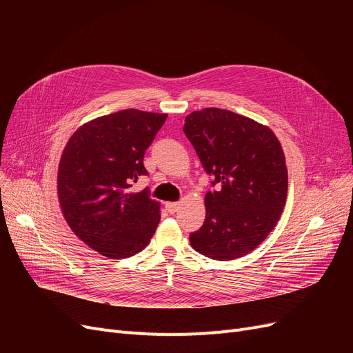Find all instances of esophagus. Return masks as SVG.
<instances>
[{"instance_id": "obj_1", "label": "esophagus", "mask_w": 353, "mask_h": 353, "mask_svg": "<svg viewBox=\"0 0 353 353\" xmlns=\"http://www.w3.org/2000/svg\"><path fill=\"white\" fill-rule=\"evenodd\" d=\"M165 209H167V212H169L170 214H174L180 209V203H176V201L165 203Z\"/></svg>"}]
</instances>
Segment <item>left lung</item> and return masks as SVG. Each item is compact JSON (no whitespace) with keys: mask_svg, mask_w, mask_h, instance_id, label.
<instances>
[{"mask_svg":"<svg viewBox=\"0 0 353 353\" xmlns=\"http://www.w3.org/2000/svg\"><path fill=\"white\" fill-rule=\"evenodd\" d=\"M184 134L212 176L206 219L192 248L232 261L261 245L281 219L288 196L282 145L272 130L229 110L205 108L184 120Z\"/></svg>","mask_w":353,"mask_h":353,"instance_id":"obj_1","label":"left lung"}]
</instances>
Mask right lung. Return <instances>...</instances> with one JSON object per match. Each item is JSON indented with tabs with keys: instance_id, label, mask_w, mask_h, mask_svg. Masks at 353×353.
Masks as SVG:
<instances>
[{
	"instance_id": "obj_1",
	"label": "right lung",
	"mask_w": 353,
	"mask_h": 353,
	"mask_svg": "<svg viewBox=\"0 0 353 353\" xmlns=\"http://www.w3.org/2000/svg\"><path fill=\"white\" fill-rule=\"evenodd\" d=\"M165 119L121 110L81 125L64 148L57 177L63 214L74 234L105 257L141 252L157 229L159 201L132 186L148 174L144 153Z\"/></svg>"
}]
</instances>
